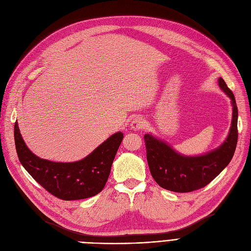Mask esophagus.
<instances>
[{
	"label": "esophagus",
	"mask_w": 251,
	"mask_h": 251,
	"mask_svg": "<svg viewBox=\"0 0 251 251\" xmlns=\"http://www.w3.org/2000/svg\"><path fill=\"white\" fill-rule=\"evenodd\" d=\"M144 126H145V121L142 117H135L132 121V124H130V126H132V128L135 130L142 129L144 127Z\"/></svg>",
	"instance_id": "34e87169"
}]
</instances>
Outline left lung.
Wrapping results in <instances>:
<instances>
[{
  "label": "left lung",
  "instance_id": "obj_1",
  "mask_svg": "<svg viewBox=\"0 0 251 251\" xmlns=\"http://www.w3.org/2000/svg\"><path fill=\"white\" fill-rule=\"evenodd\" d=\"M219 86L228 95L233 106L229 135L219 148L199 156H186L162 140L150 134L144 136L150 173L163 189L177 193L192 192L209 184L230 163L238 140V108L234 94L222 77Z\"/></svg>",
  "mask_w": 251,
  "mask_h": 251
}]
</instances>
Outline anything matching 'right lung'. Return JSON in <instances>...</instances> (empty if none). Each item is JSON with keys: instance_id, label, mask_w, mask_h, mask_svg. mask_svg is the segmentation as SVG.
Returning <instances> with one entry per match:
<instances>
[{"instance_id": "1", "label": "right lung", "mask_w": 251, "mask_h": 251, "mask_svg": "<svg viewBox=\"0 0 251 251\" xmlns=\"http://www.w3.org/2000/svg\"><path fill=\"white\" fill-rule=\"evenodd\" d=\"M123 139L124 134L117 132L81 160L55 162L34 155L23 141L17 122L14 126L20 163L48 192L62 200L85 199L101 192Z\"/></svg>"}]
</instances>
